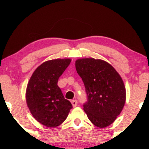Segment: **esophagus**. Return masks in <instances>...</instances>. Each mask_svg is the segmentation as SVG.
<instances>
[{
  "label": "esophagus",
  "mask_w": 149,
  "mask_h": 149,
  "mask_svg": "<svg viewBox=\"0 0 149 149\" xmlns=\"http://www.w3.org/2000/svg\"><path fill=\"white\" fill-rule=\"evenodd\" d=\"M71 102H72V104L73 106V107H77V101L76 100H72Z\"/></svg>",
  "instance_id": "1"
}]
</instances>
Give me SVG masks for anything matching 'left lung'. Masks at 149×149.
<instances>
[{
  "instance_id": "obj_1",
  "label": "left lung",
  "mask_w": 149,
  "mask_h": 149,
  "mask_svg": "<svg viewBox=\"0 0 149 149\" xmlns=\"http://www.w3.org/2000/svg\"><path fill=\"white\" fill-rule=\"evenodd\" d=\"M75 68L85 87L87 101L84 110L89 120L100 128L112 124L125 102L122 77L108 62L93 58L77 60Z\"/></svg>"
}]
</instances>
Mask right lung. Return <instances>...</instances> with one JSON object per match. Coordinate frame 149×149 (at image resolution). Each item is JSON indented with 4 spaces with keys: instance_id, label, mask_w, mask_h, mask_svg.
<instances>
[{
    "instance_id": "obj_1",
    "label": "right lung",
    "mask_w": 149,
    "mask_h": 149,
    "mask_svg": "<svg viewBox=\"0 0 149 149\" xmlns=\"http://www.w3.org/2000/svg\"><path fill=\"white\" fill-rule=\"evenodd\" d=\"M71 59L45 62L35 70L26 89L27 107L35 120L48 127L60 125L68 116L72 105L64 99L58 81Z\"/></svg>"
}]
</instances>
